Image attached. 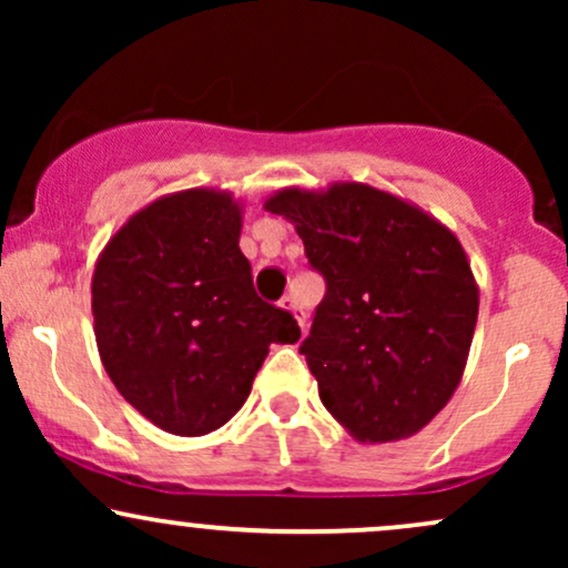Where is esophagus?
<instances>
[{"mask_svg": "<svg viewBox=\"0 0 568 568\" xmlns=\"http://www.w3.org/2000/svg\"><path fill=\"white\" fill-rule=\"evenodd\" d=\"M280 306H283V310H288L293 317H296V323L302 325V334L306 331V315H304V310L302 306H298V302L293 296H283V302H280Z\"/></svg>", "mask_w": 568, "mask_h": 568, "instance_id": "esophagus-1", "label": "esophagus"}]
</instances>
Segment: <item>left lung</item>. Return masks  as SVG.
<instances>
[{"label": "left lung", "mask_w": 568, "mask_h": 568, "mask_svg": "<svg viewBox=\"0 0 568 568\" xmlns=\"http://www.w3.org/2000/svg\"><path fill=\"white\" fill-rule=\"evenodd\" d=\"M325 277L298 352L323 406L355 440L419 433L452 400L478 321V283L456 234L414 202L361 184L266 197Z\"/></svg>", "instance_id": "8db88e82"}]
</instances>
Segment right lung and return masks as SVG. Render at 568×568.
<instances>
[{"mask_svg": "<svg viewBox=\"0 0 568 568\" xmlns=\"http://www.w3.org/2000/svg\"><path fill=\"white\" fill-rule=\"evenodd\" d=\"M243 202L213 186L165 194L112 234L93 272L98 355L120 395L171 435L197 438L243 408L293 315L262 302L240 251Z\"/></svg>", "mask_w": 568, "mask_h": 568, "instance_id": "add662e5", "label": "right lung"}]
</instances>
